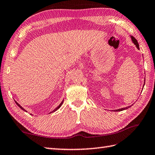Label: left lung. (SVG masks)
Instances as JSON below:
<instances>
[{
    "instance_id": "8db88e82",
    "label": "left lung",
    "mask_w": 155,
    "mask_h": 155,
    "mask_svg": "<svg viewBox=\"0 0 155 155\" xmlns=\"http://www.w3.org/2000/svg\"><path fill=\"white\" fill-rule=\"evenodd\" d=\"M131 39H132V41H133V43H134V44L136 45V48H137L138 49H140V48H139V45H138V43L137 40H136V39L134 37H133V36H131ZM144 81H145V79H144ZM132 105L128 106V107H124V108H121V109H119V110H116V111H123V110H127V109H128V108H129V107H131Z\"/></svg>"
}]
</instances>
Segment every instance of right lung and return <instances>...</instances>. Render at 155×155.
<instances>
[{
	"label": "right lung",
	"mask_w": 155,
	"mask_h": 155,
	"mask_svg": "<svg viewBox=\"0 0 155 155\" xmlns=\"http://www.w3.org/2000/svg\"><path fill=\"white\" fill-rule=\"evenodd\" d=\"M63 101H62L61 102V104H60L58 106V107H57L56 109H54V110L52 111H51V112H50V114H51V113H53V112H54V111H56L57 110H58V109H59L60 107H61V105H62V104H63ZM15 103H16V104H17L18 106H19V107L21 109V110H23V111H27L25 110H24V109H23L22 107H21V105L19 104H18V103H17V101H15Z\"/></svg>",
	"instance_id": "1"
}]
</instances>
